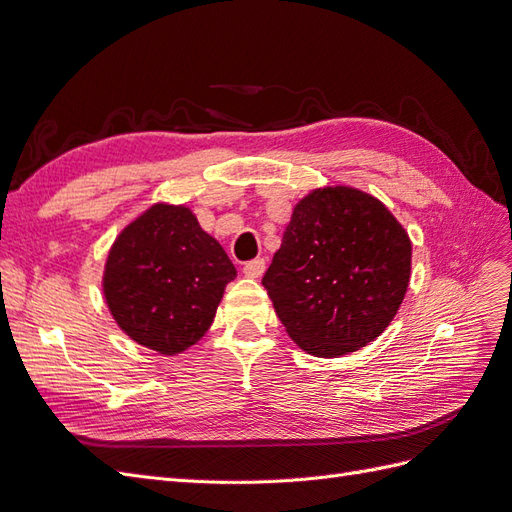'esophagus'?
<instances>
[{
    "label": "esophagus",
    "mask_w": 512,
    "mask_h": 512,
    "mask_svg": "<svg viewBox=\"0 0 512 512\" xmlns=\"http://www.w3.org/2000/svg\"><path fill=\"white\" fill-rule=\"evenodd\" d=\"M265 269H267V262H265V258H256V260L245 262L243 273H245L247 277H252V280H256V277H260L262 273H265Z\"/></svg>",
    "instance_id": "1"
}]
</instances>
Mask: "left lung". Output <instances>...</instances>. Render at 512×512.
Masks as SVG:
<instances>
[{
  "label": "left lung",
  "instance_id": "left-lung-1",
  "mask_svg": "<svg viewBox=\"0 0 512 512\" xmlns=\"http://www.w3.org/2000/svg\"><path fill=\"white\" fill-rule=\"evenodd\" d=\"M412 243L378 198L335 185L299 200L262 277L292 342L344 356L389 327L406 297Z\"/></svg>",
  "mask_w": 512,
  "mask_h": 512
}]
</instances>
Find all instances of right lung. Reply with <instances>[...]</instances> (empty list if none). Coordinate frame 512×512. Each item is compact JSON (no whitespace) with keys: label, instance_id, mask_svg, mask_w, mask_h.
I'll return each mask as SVG.
<instances>
[{"label":"right lung","instance_id":"obj_1","mask_svg":"<svg viewBox=\"0 0 512 512\" xmlns=\"http://www.w3.org/2000/svg\"><path fill=\"white\" fill-rule=\"evenodd\" d=\"M237 269L185 205L158 203L121 230L102 290L119 329L160 354L203 337Z\"/></svg>","mask_w":512,"mask_h":512}]
</instances>
